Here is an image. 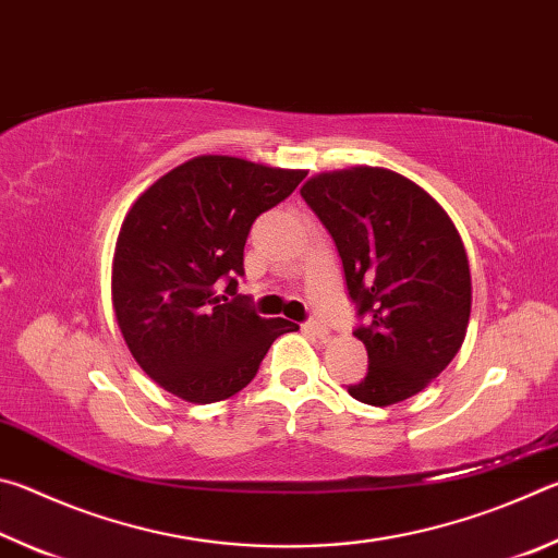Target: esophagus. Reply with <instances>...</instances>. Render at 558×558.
Instances as JSON below:
<instances>
[{"label": "esophagus", "instance_id": "obj_1", "mask_svg": "<svg viewBox=\"0 0 558 558\" xmlns=\"http://www.w3.org/2000/svg\"><path fill=\"white\" fill-rule=\"evenodd\" d=\"M302 329H305L307 335L317 337V339H327L329 337V327L323 325V323H305V325H302Z\"/></svg>", "mask_w": 558, "mask_h": 558}]
</instances>
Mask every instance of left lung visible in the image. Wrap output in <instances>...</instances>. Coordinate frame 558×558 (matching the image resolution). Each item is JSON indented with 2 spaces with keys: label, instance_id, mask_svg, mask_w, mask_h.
I'll list each match as a JSON object with an SVG mask.
<instances>
[{
  "label": "left lung",
  "instance_id": "8db88e82",
  "mask_svg": "<svg viewBox=\"0 0 558 558\" xmlns=\"http://www.w3.org/2000/svg\"><path fill=\"white\" fill-rule=\"evenodd\" d=\"M335 239L354 329L369 369L352 399L391 405L446 369L468 332L472 282L465 245L446 209L411 179L384 167L323 172L300 189Z\"/></svg>",
  "mask_w": 558,
  "mask_h": 558
}]
</instances>
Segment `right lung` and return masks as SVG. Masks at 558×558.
<instances>
[{"label": "right lung", "mask_w": 558, "mask_h": 558, "mask_svg": "<svg viewBox=\"0 0 558 558\" xmlns=\"http://www.w3.org/2000/svg\"><path fill=\"white\" fill-rule=\"evenodd\" d=\"M305 169L229 155L174 167L132 204L112 256V310L130 354L165 391L189 403L239 393L288 319H266L216 295L243 276L253 221L295 192Z\"/></svg>", "instance_id": "right-lung-1"}]
</instances>
